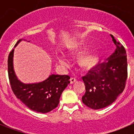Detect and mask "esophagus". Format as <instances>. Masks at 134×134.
I'll use <instances>...</instances> for the list:
<instances>
[{
    "label": "esophagus",
    "mask_w": 134,
    "mask_h": 134,
    "mask_svg": "<svg viewBox=\"0 0 134 134\" xmlns=\"http://www.w3.org/2000/svg\"><path fill=\"white\" fill-rule=\"evenodd\" d=\"M70 81V84H73L74 82H75L76 81V79H75V78H71Z\"/></svg>",
    "instance_id": "1"
}]
</instances>
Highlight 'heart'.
<instances>
[{
	"label": "heart",
	"instance_id": "b5f03b06",
	"mask_svg": "<svg viewBox=\"0 0 134 134\" xmlns=\"http://www.w3.org/2000/svg\"><path fill=\"white\" fill-rule=\"evenodd\" d=\"M79 50V49H76V51ZM58 58L62 66H67L68 65V61L64 56L58 55ZM98 60H99V56L94 51H89V52L84 53L79 57V64L82 68L88 70L95 66L96 64L97 63Z\"/></svg>",
	"mask_w": 134,
	"mask_h": 134
}]
</instances>
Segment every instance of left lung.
<instances>
[{
    "instance_id": "left-lung-1",
    "label": "left lung",
    "mask_w": 134,
    "mask_h": 134,
    "mask_svg": "<svg viewBox=\"0 0 134 134\" xmlns=\"http://www.w3.org/2000/svg\"><path fill=\"white\" fill-rule=\"evenodd\" d=\"M111 37L116 49L107 59L108 61L99 64L82 77L86 92L82 100L93 109H100L111 105L125 88L127 77L126 52L113 35Z\"/></svg>"
}]
</instances>
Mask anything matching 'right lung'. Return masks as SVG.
<instances>
[{"mask_svg":"<svg viewBox=\"0 0 134 134\" xmlns=\"http://www.w3.org/2000/svg\"><path fill=\"white\" fill-rule=\"evenodd\" d=\"M23 39L19 40L15 47ZM13 55L14 49L8 58V73L11 88L16 98L31 110L38 113H48L58 107L62 93L70 83L69 76L52 74L40 82L23 83L14 70Z\"/></svg>","mask_w":134,"mask_h":134,"instance_id":"1","label":"right lung"}]
</instances>
